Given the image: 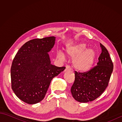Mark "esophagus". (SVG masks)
Returning <instances> with one entry per match:
<instances>
[{"instance_id":"esophagus-1","label":"esophagus","mask_w":122,"mask_h":122,"mask_svg":"<svg viewBox=\"0 0 122 122\" xmlns=\"http://www.w3.org/2000/svg\"><path fill=\"white\" fill-rule=\"evenodd\" d=\"M71 70V68H70V66H66V68L65 69V70H64V72H66V71H69Z\"/></svg>"}]
</instances>
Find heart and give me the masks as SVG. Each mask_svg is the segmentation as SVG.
Returning <instances> with one entry per match:
<instances>
[{
  "instance_id": "1",
  "label": "heart",
  "mask_w": 122,
  "mask_h": 122,
  "mask_svg": "<svg viewBox=\"0 0 122 122\" xmlns=\"http://www.w3.org/2000/svg\"><path fill=\"white\" fill-rule=\"evenodd\" d=\"M87 49L84 43H77L66 46V52L67 56L73 58L72 66L77 71L85 73L89 71L94 65L97 58V53L92 49ZM56 56L61 60L65 59V56L61 51H58Z\"/></svg>"
}]
</instances>
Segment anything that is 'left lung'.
Here are the masks:
<instances>
[{
  "label": "left lung",
  "mask_w": 122,
  "mask_h": 122,
  "mask_svg": "<svg viewBox=\"0 0 122 122\" xmlns=\"http://www.w3.org/2000/svg\"><path fill=\"white\" fill-rule=\"evenodd\" d=\"M102 49L97 66L85 73L75 71L74 82L71 92L73 98L81 103L94 101L107 87L113 70V64L108 52L100 43Z\"/></svg>",
  "instance_id": "8db88e82"
}]
</instances>
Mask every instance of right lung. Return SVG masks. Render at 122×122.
Returning a JSON list of instances; mask_svg holds the SVG:
<instances>
[{"instance_id": "obj_1", "label": "right lung", "mask_w": 122, "mask_h": 122, "mask_svg": "<svg viewBox=\"0 0 122 122\" xmlns=\"http://www.w3.org/2000/svg\"><path fill=\"white\" fill-rule=\"evenodd\" d=\"M55 41L54 37L31 40L19 49L13 60L11 88L15 95L27 104L42 101L52 79L66 69L51 64L48 52Z\"/></svg>"}]
</instances>
